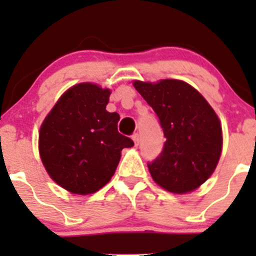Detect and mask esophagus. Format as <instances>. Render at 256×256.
<instances>
[{
	"label": "esophagus",
	"instance_id": "34e87169",
	"mask_svg": "<svg viewBox=\"0 0 256 256\" xmlns=\"http://www.w3.org/2000/svg\"><path fill=\"white\" fill-rule=\"evenodd\" d=\"M132 141L135 144V146H138V142H140V136H138V134H134Z\"/></svg>",
	"mask_w": 256,
	"mask_h": 256
}]
</instances>
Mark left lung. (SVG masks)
<instances>
[{
    "mask_svg": "<svg viewBox=\"0 0 256 256\" xmlns=\"http://www.w3.org/2000/svg\"><path fill=\"white\" fill-rule=\"evenodd\" d=\"M132 84L157 114L166 138L164 151L147 164L152 180L171 193L193 192L212 176L220 158L223 132L218 115L183 80Z\"/></svg>",
    "mask_w": 256,
    "mask_h": 256,
    "instance_id": "left-lung-1",
    "label": "left lung"
}]
</instances>
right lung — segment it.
<instances>
[{
  "label": "right lung",
  "instance_id": "obj_1",
  "mask_svg": "<svg viewBox=\"0 0 256 256\" xmlns=\"http://www.w3.org/2000/svg\"><path fill=\"white\" fill-rule=\"evenodd\" d=\"M112 90L79 82L62 94L40 128L38 150L49 177L73 194L98 192L114 176L131 138L118 131L120 116L109 112Z\"/></svg>",
  "mask_w": 256,
  "mask_h": 256
}]
</instances>
